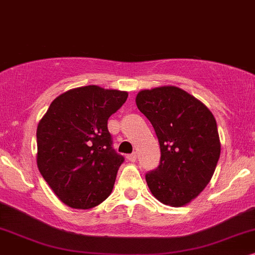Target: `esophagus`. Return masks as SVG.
Masks as SVG:
<instances>
[{"label":"esophagus","instance_id":"34e87169","mask_svg":"<svg viewBox=\"0 0 255 255\" xmlns=\"http://www.w3.org/2000/svg\"><path fill=\"white\" fill-rule=\"evenodd\" d=\"M136 158H137V155H136V152H131V154H129V155H127V159L128 161H130V162H135L136 161Z\"/></svg>","mask_w":255,"mask_h":255}]
</instances>
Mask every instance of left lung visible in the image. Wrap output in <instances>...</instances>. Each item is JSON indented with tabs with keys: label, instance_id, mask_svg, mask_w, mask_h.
I'll list each match as a JSON object with an SVG mask.
<instances>
[{
	"label": "left lung",
	"instance_id": "8db88e82",
	"mask_svg": "<svg viewBox=\"0 0 255 255\" xmlns=\"http://www.w3.org/2000/svg\"><path fill=\"white\" fill-rule=\"evenodd\" d=\"M135 101L161 148L159 165L145 175L152 196L175 208L189 204L211 181L218 163L215 117L202 101L176 86L140 91Z\"/></svg>",
	"mask_w": 255,
	"mask_h": 255
}]
</instances>
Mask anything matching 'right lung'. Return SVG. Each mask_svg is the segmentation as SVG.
I'll list each match as a JSON object with an SVG mask.
<instances>
[{
  "mask_svg": "<svg viewBox=\"0 0 255 255\" xmlns=\"http://www.w3.org/2000/svg\"><path fill=\"white\" fill-rule=\"evenodd\" d=\"M125 91L73 88L51 103L37 127V165L64 204L87 210L113 190L124 156L112 148L107 121L126 103Z\"/></svg>",
  "mask_w": 255,
  "mask_h": 255,
  "instance_id": "right-lung-1",
  "label": "right lung"
}]
</instances>
